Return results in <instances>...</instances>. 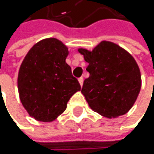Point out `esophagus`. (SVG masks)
<instances>
[{
	"mask_svg": "<svg viewBox=\"0 0 154 154\" xmlns=\"http://www.w3.org/2000/svg\"><path fill=\"white\" fill-rule=\"evenodd\" d=\"M79 82L80 86L82 87V86H83V82H84V79H83V78H79Z\"/></svg>",
	"mask_w": 154,
	"mask_h": 154,
	"instance_id": "1",
	"label": "esophagus"
}]
</instances>
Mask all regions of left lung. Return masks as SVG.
Returning a JSON list of instances; mask_svg holds the SVG:
<instances>
[{"mask_svg": "<svg viewBox=\"0 0 154 154\" xmlns=\"http://www.w3.org/2000/svg\"><path fill=\"white\" fill-rule=\"evenodd\" d=\"M88 66L90 76L81 92L90 107L106 117L125 115L140 91L139 66L128 51L118 45L102 41L92 51L79 50Z\"/></svg>", "mask_w": 154, "mask_h": 154, "instance_id": "obj_1", "label": "left lung"}]
</instances>
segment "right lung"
I'll return each instance as SVG.
<instances>
[{
	"mask_svg": "<svg viewBox=\"0 0 154 154\" xmlns=\"http://www.w3.org/2000/svg\"><path fill=\"white\" fill-rule=\"evenodd\" d=\"M67 48L56 38L43 39L25 57L18 74L23 106L35 119L54 121L66 109L80 84L66 63Z\"/></svg>",
	"mask_w": 154,
	"mask_h": 154,
	"instance_id": "right-lung-1",
	"label": "right lung"
}]
</instances>
